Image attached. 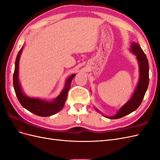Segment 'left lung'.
I'll return each mask as SVG.
<instances>
[{"label":"left lung","mask_w":160,"mask_h":160,"mask_svg":"<svg viewBox=\"0 0 160 160\" xmlns=\"http://www.w3.org/2000/svg\"><path fill=\"white\" fill-rule=\"evenodd\" d=\"M130 51L136 56V59L139 65V78L138 85L135 88L132 96L121 108L115 115L113 116H106L103 114L101 111L97 108L95 109L98 112L102 114L105 118L116 119L123 118L124 116L131 113L135 110H136L140 104L142 103V100L146 94L149 85V63L148 60L142 48L140 47L138 43L133 42L131 43Z\"/></svg>","instance_id":"left-lung-1"}]
</instances>
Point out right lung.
<instances>
[{"mask_svg": "<svg viewBox=\"0 0 160 160\" xmlns=\"http://www.w3.org/2000/svg\"><path fill=\"white\" fill-rule=\"evenodd\" d=\"M22 49L23 47L17 54L13 74V87L19 102L24 108L41 117H49L58 113L64 107L68 91L71 88V81L74 78L75 75L72 74L67 78L65 81L64 89L54 99L47 101L28 97L24 93L18 79V63Z\"/></svg>", "mask_w": 160, "mask_h": 160, "instance_id": "right-lung-1", "label": "right lung"}]
</instances>
